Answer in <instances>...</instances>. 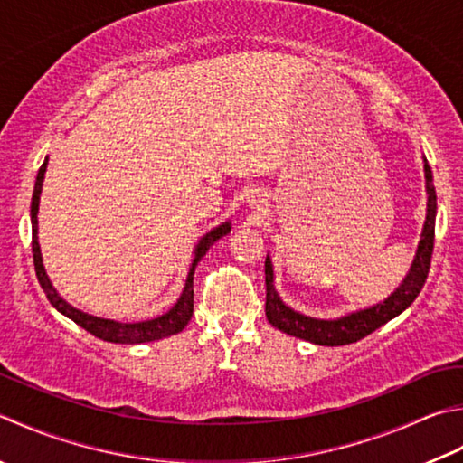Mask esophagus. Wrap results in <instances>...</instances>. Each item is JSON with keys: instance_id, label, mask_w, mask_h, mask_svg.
Returning a JSON list of instances; mask_svg holds the SVG:
<instances>
[{"instance_id": "esophagus-1", "label": "esophagus", "mask_w": 463, "mask_h": 463, "mask_svg": "<svg viewBox=\"0 0 463 463\" xmlns=\"http://www.w3.org/2000/svg\"><path fill=\"white\" fill-rule=\"evenodd\" d=\"M262 203H265V198H260V194H257V193H252V194L249 196V204H250L252 208H259Z\"/></svg>"}]
</instances>
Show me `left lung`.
<instances>
[{"label":"left lung","instance_id":"left-lung-1","mask_svg":"<svg viewBox=\"0 0 463 463\" xmlns=\"http://www.w3.org/2000/svg\"><path fill=\"white\" fill-rule=\"evenodd\" d=\"M423 168H425V183H428V216H425L418 255H415L410 275L405 277L400 288H397L392 297H387L383 303L371 307V309L351 313L333 321L313 319V317L293 311L291 307H287L283 301H280V297L277 295L273 287V265H270V259L267 257L265 313H267L269 323L273 325V327H277L279 331H283L287 335H293V337L311 341L315 345H327V347L349 345V343H355L359 339L367 337L369 333H373L387 321H392L393 317L403 313L407 307L415 301V297L420 295V291L425 285V279H428V273H430L433 239H436V211H438L436 186H433V176H431V168L428 165V160H425Z\"/></svg>","mask_w":463,"mask_h":463}]
</instances>
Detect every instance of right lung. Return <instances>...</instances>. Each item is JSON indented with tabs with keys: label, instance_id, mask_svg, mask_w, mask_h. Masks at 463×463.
<instances>
[{
	"label": "right lung",
	"instance_id": "obj_1",
	"mask_svg": "<svg viewBox=\"0 0 463 463\" xmlns=\"http://www.w3.org/2000/svg\"><path fill=\"white\" fill-rule=\"evenodd\" d=\"M45 166H48V158L43 160V165L40 166L38 178H35V186H33V196H32V252H33V267H35V277H38L40 285L43 288L48 301L56 307V309L70 317L71 321L80 325L81 329H86L88 333H92L94 337L102 339V341H110V343H148V341H156L162 337H168V335H175L183 331L190 317H193L194 309V288H193V275H194V267L198 265L206 250L213 247V244L222 239L226 232H231V224L224 222L219 229H214L203 237V241L198 242V247L194 250V260L193 267H190V273L186 279L184 291L180 295L178 303L172 307L168 313L162 317H156V319L150 321H142V323H116L110 319H99V317L81 313L74 307L68 305L63 298L56 293V288L52 287L48 275H45L43 265H42V252H40V242H38V206H40V193H42V183H43V175H45Z\"/></svg>",
	"mask_w": 463,
	"mask_h": 463
}]
</instances>
